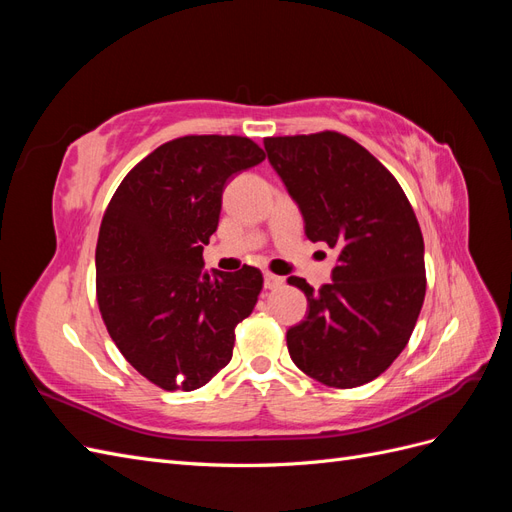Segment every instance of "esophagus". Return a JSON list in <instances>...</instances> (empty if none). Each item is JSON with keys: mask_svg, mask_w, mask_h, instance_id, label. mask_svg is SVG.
<instances>
[{"mask_svg": "<svg viewBox=\"0 0 512 512\" xmlns=\"http://www.w3.org/2000/svg\"><path fill=\"white\" fill-rule=\"evenodd\" d=\"M284 284V280L280 275H273V273H265V288H269V290H275V288H280Z\"/></svg>", "mask_w": 512, "mask_h": 512, "instance_id": "obj_1", "label": "esophagus"}]
</instances>
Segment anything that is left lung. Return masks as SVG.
I'll return each instance as SVG.
<instances>
[{"mask_svg": "<svg viewBox=\"0 0 512 512\" xmlns=\"http://www.w3.org/2000/svg\"><path fill=\"white\" fill-rule=\"evenodd\" d=\"M273 170L297 203L309 241L337 250L331 284L307 297L288 329L290 359L314 380L354 389L378 378L406 348L425 299L421 226L397 179L339 132L265 138Z\"/></svg>", "mask_w": 512, "mask_h": 512, "instance_id": "left-lung-1", "label": "left lung"}]
</instances>
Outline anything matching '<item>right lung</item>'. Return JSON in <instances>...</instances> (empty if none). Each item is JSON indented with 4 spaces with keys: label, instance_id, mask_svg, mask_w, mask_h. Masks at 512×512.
<instances>
[{
    "label": "right lung",
    "instance_id": "obj_1",
    "mask_svg": "<svg viewBox=\"0 0 512 512\" xmlns=\"http://www.w3.org/2000/svg\"><path fill=\"white\" fill-rule=\"evenodd\" d=\"M265 160L245 136H183L121 181L102 218L96 292L102 320L126 361L164 391L205 386L232 359L237 324L252 314L262 273H207L203 250L218 230L222 192Z\"/></svg>",
    "mask_w": 512,
    "mask_h": 512
}]
</instances>
